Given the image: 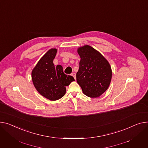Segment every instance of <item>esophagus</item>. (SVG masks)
<instances>
[{
	"mask_svg": "<svg viewBox=\"0 0 148 148\" xmlns=\"http://www.w3.org/2000/svg\"><path fill=\"white\" fill-rule=\"evenodd\" d=\"M71 75H72V76L74 78V79H75V80H76V74H75V73H72V74H71Z\"/></svg>",
	"mask_w": 148,
	"mask_h": 148,
	"instance_id": "1",
	"label": "esophagus"
}]
</instances>
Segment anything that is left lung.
Returning <instances> with one entry per match:
<instances>
[{"label":"left lung","instance_id":"8db88e82","mask_svg":"<svg viewBox=\"0 0 148 148\" xmlns=\"http://www.w3.org/2000/svg\"><path fill=\"white\" fill-rule=\"evenodd\" d=\"M80 56L79 69L76 78L83 93L90 97H97L109 87L112 70L104 56L93 47L84 45L77 49Z\"/></svg>","mask_w":148,"mask_h":148}]
</instances>
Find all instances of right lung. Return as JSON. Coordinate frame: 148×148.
<instances>
[{"label":"right lung","instance_id":"add662e5","mask_svg":"<svg viewBox=\"0 0 148 148\" xmlns=\"http://www.w3.org/2000/svg\"><path fill=\"white\" fill-rule=\"evenodd\" d=\"M56 49H51L38 61L32 73L33 84L41 95L51 101L61 99L66 93V86L75 81L73 76L66 75L61 65L53 63Z\"/></svg>","mask_w":148,"mask_h":148}]
</instances>
